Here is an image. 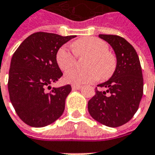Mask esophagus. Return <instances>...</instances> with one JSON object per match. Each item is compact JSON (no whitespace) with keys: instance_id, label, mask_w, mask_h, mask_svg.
<instances>
[{"instance_id":"34e87169","label":"esophagus","mask_w":155,"mask_h":155,"mask_svg":"<svg viewBox=\"0 0 155 155\" xmlns=\"http://www.w3.org/2000/svg\"><path fill=\"white\" fill-rule=\"evenodd\" d=\"M82 87V86L80 85H72V88H73V90H80Z\"/></svg>"}]
</instances>
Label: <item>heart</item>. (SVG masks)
<instances>
[{"mask_svg":"<svg viewBox=\"0 0 155 155\" xmlns=\"http://www.w3.org/2000/svg\"><path fill=\"white\" fill-rule=\"evenodd\" d=\"M73 50L77 57L87 56L85 67L87 69H71L67 72L64 80L73 85H82L96 82L101 77L107 80L113 75L116 68V58L109 49V45L103 39L97 37H83L73 43ZM56 60L61 69L66 71L74 66L76 57L66 46L61 47Z\"/></svg>","mask_w":155,"mask_h":155,"instance_id":"b5f03b06","label":"heart"}]
</instances>
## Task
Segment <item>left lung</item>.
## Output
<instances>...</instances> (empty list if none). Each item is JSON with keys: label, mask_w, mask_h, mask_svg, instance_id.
Returning <instances> with one entry per match:
<instances>
[{"label": "left lung", "mask_w": 155, "mask_h": 155, "mask_svg": "<svg viewBox=\"0 0 155 155\" xmlns=\"http://www.w3.org/2000/svg\"><path fill=\"white\" fill-rule=\"evenodd\" d=\"M99 37L112 47L117 64L111 78L97 85L107 91L96 87V94L88 101V111L102 125L118 127L128 122L139 108L144 89L142 69L135 49L124 38L113 35Z\"/></svg>", "instance_id": "1"}]
</instances>
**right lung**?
I'll return each mask as SVG.
<instances>
[{
  "label": "right lung",
  "instance_id": "obj_1",
  "mask_svg": "<svg viewBox=\"0 0 155 155\" xmlns=\"http://www.w3.org/2000/svg\"><path fill=\"white\" fill-rule=\"evenodd\" d=\"M76 35L61 36L46 32L34 33L25 39L12 56L8 91L11 104L20 119L33 127L50 125L64 113L70 85L50 87L63 76L56 54Z\"/></svg>",
  "mask_w": 155,
  "mask_h": 155
}]
</instances>
